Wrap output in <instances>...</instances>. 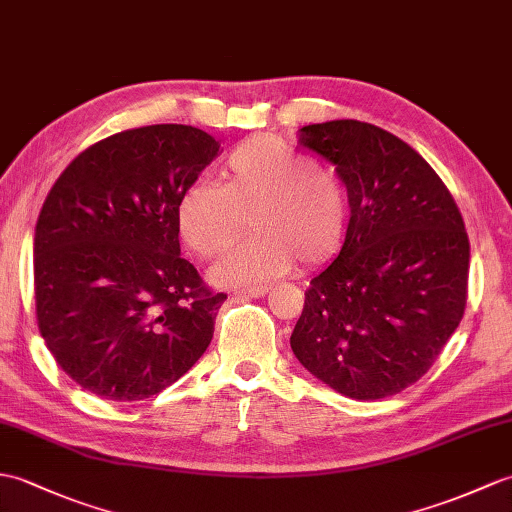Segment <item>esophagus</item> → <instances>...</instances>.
<instances>
[{
    "mask_svg": "<svg viewBox=\"0 0 512 512\" xmlns=\"http://www.w3.org/2000/svg\"><path fill=\"white\" fill-rule=\"evenodd\" d=\"M268 288L266 285H253V288H246V290H235L237 299H259V296H266Z\"/></svg>",
    "mask_w": 512,
    "mask_h": 512,
    "instance_id": "1",
    "label": "esophagus"
}]
</instances>
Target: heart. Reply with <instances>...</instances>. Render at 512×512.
Returning <instances> with one entry per match:
<instances>
[{
  "label": "heart",
  "instance_id": "b5f03b06",
  "mask_svg": "<svg viewBox=\"0 0 512 512\" xmlns=\"http://www.w3.org/2000/svg\"><path fill=\"white\" fill-rule=\"evenodd\" d=\"M248 220L253 240L240 244L211 270L220 285H251L279 277L299 259L325 264L347 229V194L340 178L275 135L237 144L220 168V185L189 183L176 200V231L198 257L229 248Z\"/></svg>",
  "mask_w": 512,
  "mask_h": 512
}]
</instances>
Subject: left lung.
Listing matches in <instances>:
<instances>
[{
  "label": "left lung",
  "mask_w": 512,
  "mask_h": 512,
  "mask_svg": "<svg viewBox=\"0 0 512 512\" xmlns=\"http://www.w3.org/2000/svg\"><path fill=\"white\" fill-rule=\"evenodd\" d=\"M299 144L336 165L351 218L338 257L310 281L290 347L344 397L397 395L430 371L465 314V222L430 163L384 128L310 124Z\"/></svg>",
  "instance_id": "left-lung-1"
}]
</instances>
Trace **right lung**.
Instances as JSON below:
<instances>
[{"instance_id": "1", "label": "right lung", "mask_w": 512, "mask_h": 512, "mask_svg": "<svg viewBox=\"0 0 512 512\" xmlns=\"http://www.w3.org/2000/svg\"><path fill=\"white\" fill-rule=\"evenodd\" d=\"M218 150L194 126L124 130L80 152L47 194L34 229L37 323L93 395L148 399L207 351L227 294L181 257L174 209Z\"/></svg>"}]
</instances>
